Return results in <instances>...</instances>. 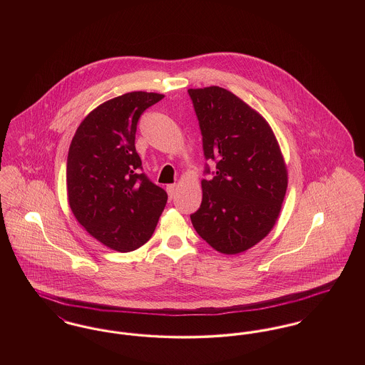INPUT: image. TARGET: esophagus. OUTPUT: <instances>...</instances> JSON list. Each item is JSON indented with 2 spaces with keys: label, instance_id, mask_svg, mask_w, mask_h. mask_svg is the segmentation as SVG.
<instances>
[{
  "label": "esophagus",
  "instance_id": "esophagus-1",
  "mask_svg": "<svg viewBox=\"0 0 365 365\" xmlns=\"http://www.w3.org/2000/svg\"><path fill=\"white\" fill-rule=\"evenodd\" d=\"M175 190H176V185H168V186H167V192H168V197H170V198L174 197Z\"/></svg>",
  "mask_w": 365,
  "mask_h": 365
}]
</instances>
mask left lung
Returning a JSON list of instances; mask_svg holds the SVG:
<instances>
[{
    "instance_id": "8db88e82",
    "label": "left lung",
    "mask_w": 365,
    "mask_h": 365,
    "mask_svg": "<svg viewBox=\"0 0 365 365\" xmlns=\"http://www.w3.org/2000/svg\"><path fill=\"white\" fill-rule=\"evenodd\" d=\"M207 160L202 202L190 215L198 235L225 255L260 242L278 219L287 170L269 124L241 98L219 86L189 88ZM205 174H210L208 164Z\"/></svg>"
}]
</instances>
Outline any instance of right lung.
<instances>
[{"mask_svg":"<svg viewBox=\"0 0 365 365\" xmlns=\"http://www.w3.org/2000/svg\"><path fill=\"white\" fill-rule=\"evenodd\" d=\"M163 94L133 91L91 110L78 127L67 158L71 210L87 232L118 252L148 242L167 192L140 173L135 133L140 115Z\"/></svg>","mask_w":365,"mask_h":365,"instance_id":"1","label":"right lung"}]
</instances>
